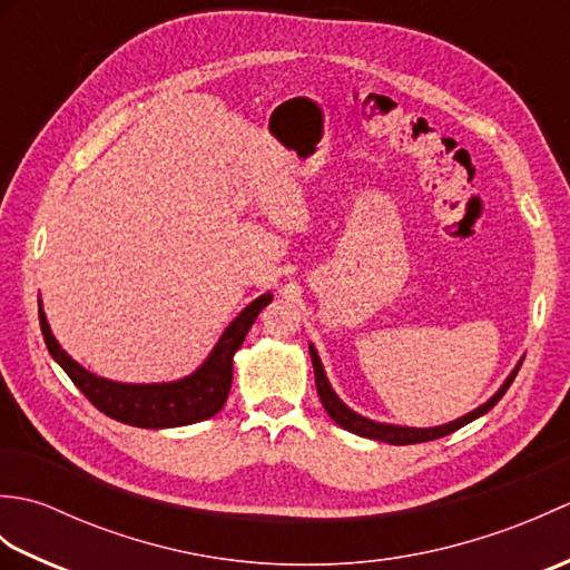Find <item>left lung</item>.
Here are the masks:
<instances>
[{
	"label": "left lung",
	"mask_w": 570,
	"mask_h": 570,
	"mask_svg": "<svg viewBox=\"0 0 570 570\" xmlns=\"http://www.w3.org/2000/svg\"><path fill=\"white\" fill-rule=\"evenodd\" d=\"M311 360H313V372H316V390H318V396H321V404L325 406V411H328V416L337 423V426H343L345 431L350 433H357V435H365V439H374V441H384V443H392V445H411V443H426V441H435V439H443V435L453 433L458 429H463L465 423L475 421L478 416L488 414V411L500 402V399L504 396V392L510 390V384L514 382L519 367L507 377V382L502 384V390L494 394L488 404L478 406L475 411H470V414H465L463 419L458 421H451L445 423V426H435V429H406V426H390V423H377V421H370L365 416L355 414L353 409H347L341 399L335 396V392L331 390L328 380H325V372H323V365L321 360L316 355V350L311 347Z\"/></svg>",
	"instance_id": "obj_1"
}]
</instances>
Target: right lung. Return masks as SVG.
Here are the masks:
<instances>
[{
	"label": "right lung",
	"instance_id": "right-lung-1",
	"mask_svg": "<svg viewBox=\"0 0 570 570\" xmlns=\"http://www.w3.org/2000/svg\"><path fill=\"white\" fill-rule=\"evenodd\" d=\"M272 294H264L239 313L233 325L225 331L220 343L215 345L205 365L193 372L190 377L168 384H119L102 377H95L72 362L48 328L43 311L39 308V323L48 353L53 355L60 367L66 370L70 382L88 396V402L100 409L115 421L129 423L139 429H171L188 426V423L205 421L215 416L227 402L229 386H233V357L245 343L252 323L257 321L259 311L269 304Z\"/></svg>",
	"mask_w": 570,
	"mask_h": 570
}]
</instances>
